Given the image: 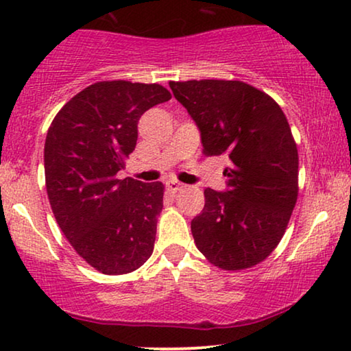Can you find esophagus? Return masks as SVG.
<instances>
[{"label":"esophagus","instance_id":"obj_1","mask_svg":"<svg viewBox=\"0 0 351 351\" xmlns=\"http://www.w3.org/2000/svg\"><path fill=\"white\" fill-rule=\"evenodd\" d=\"M167 187H169V191H171L175 194V192H180V191H182L184 189V184H182V182H178V181H170L169 184H167Z\"/></svg>","mask_w":351,"mask_h":351}]
</instances>
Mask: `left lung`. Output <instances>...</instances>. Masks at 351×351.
Segmentation results:
<instances>
[{
	"instance_id": "8db88e82",
	"label": "left lung",
	"mask_w": 351,
	"mask_h": 351,
	"mask_svg": "<svg viewBox=\"0 0 351 351\" xmlns=\"http://www.w3.org/2000/svg\"><path fill=\"white\" fill-rule=\"evenodd\" d=\"M199 127L205 156L227 157V191L206 187L191 223L195 246L216 267L241 270L276 248L298 200V146L272 97L241 81L170 82Z\"/></svg>"
}]
</instances>
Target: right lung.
Listing matches in <instances>:
<instances>
[{"label": "right lung", "mask_w": 351, "mask_h": 351, "mask_svg": "<svg viewBox=\"0 0 351 351\" xmlns=\"http://www.w3.org/2000/svg\"><path fill=\"white\" fill-rule=\"evenodd\" d=\"M159 84L101 81L71 98L47 130L46 189L73 248L106 275L141 267L154 250L164 184L119 180L136 146L138 121L169 101Z\"/></svg>", "instance_id": "right-lung-1"}]
</instances>
